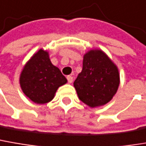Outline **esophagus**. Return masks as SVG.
Segmentation results:
<instances>
[{
    "label": "esophagus",
    "mask_w": 146,
    "mask_h": 146,
    "mask_svg": "<svg viewBox=\"0 0 146 146\" xmlns=\"http://www.w3.org/2000/svg\"><path fill=\"white\" fill-rule=\"evenodd\" d=\"M67 79H68V82L69 84H71L73 81V78L71 75H68V76L67 77Z\"/></svg>",
    "instance_id": "obj_1"
}]
</instances>
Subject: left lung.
I'll use <instances>...</instances> for the list:
<instances>
[{"label":"left lung","mask_w":146,"mask_h":146,"mask_svg":"<svg viewBox=\"0 0 146 146\" xmlns=\"http://www.w3.org/2000/svg\"><path fill=\"white\" fill-rule=\"evenodd\" d=\"M79 100L91 108L112 100L119 85L116 65L101 50H91L84 56L83 69L73 83Z\"/></svg>","instance_id":"left-lung-1"}]
</instances>
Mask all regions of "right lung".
I'll list each match as a JSON object with an SVG mask.
<instances>
[{"mask_svg": "<svg viewBox=\"0 0 146 146\" xmlns=\"http://www.w3.org/2000/svg\"><path fill=\"white\" fill-rule=\"evenodd\" d=\"M67 78L52 65L48 52L40 49L24 66L20 76L21 88L27 97L36 104L50 102Z\"/></svg>", "mask_w": 146, "mask_h": 146, "instance_id": "1", "label": "right lung"}]
</instances>
